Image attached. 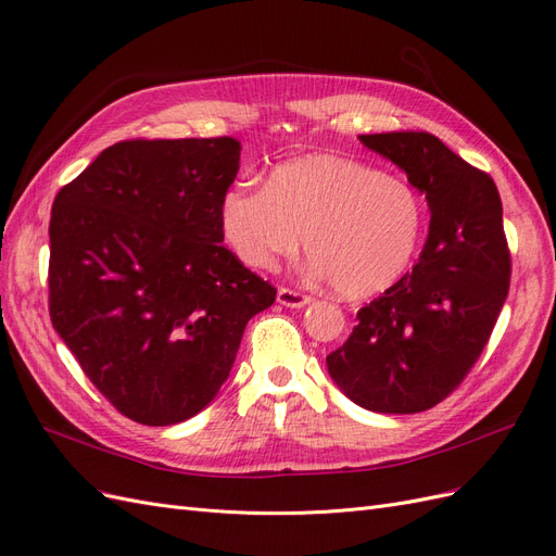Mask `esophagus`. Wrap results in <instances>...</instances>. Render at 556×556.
<instances>
[{"mask_svg": "<svg viewBox=\"0 0 556 556\" xmlns=\"http://www.w3.org/2000/svg\"><path fill=\"white\" fill-rule=\"evenodd\" d=\"M311 296L304 294V292H296V290H290V288H280L278 290V304L285 306V308H304L311 304Z\"/></svg>", "mask_w": 556, "mask_h": 556, "instance_id": "34e87169", "label": "esophagus"}]
</instances>
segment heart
<instances>
[{"label": "heart", "mask_w": 556, "mask_h": 556, "mask_svg": "<svg viewBox=\"0 0 556 556\" xmlns=\"http://www.w3.org/2000/svg\"><path fill=\"white\" fill-rule=\"evenodd\" d=\"M217 215L245 266L274 268L304 239L313 271L350 299L392 288L425 231L422 201L406 178L329 153L280 162L266 185H231Z\"/></svg>", "instance_id": "obj_1"}]
</instances>
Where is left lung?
Returning a JSON list of instances; mask_svg holds the SVG:
<instances>
[{
    "label": "left lung",
    "instance_id": "obj_1",
    "mask_svg": "<svg viewBox=\"0 0 556 556\" xmlns=\"http://www.w3.org/2000/svg\"><path fill=\"white\" fill-rule=\"evenodd\" d=\"M425 194L429 237L413 271L357 313L327 357L331 380L374 413H422L443 401L490 341L510 288V252L494 180L433 134H362Z\"/></svg>",
    "mask_w": 556,
    "mask_h": 556
}]
</instances>
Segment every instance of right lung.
Segmentation results:
<instances>
[{"label": "right lung", "instance_id": "1", "mask_svg": "<svg viewBox=\"0 0 556 556\" xmlns=\"http://www.w3.org/2000/svg\"><path fill=\"white\" fill-rule=\"evenodd\" d=\"M239 160L231 137L121 141L53 201L50 319L90 382L139 425L204 410L248 319L276 301L220 245L217 208Z\"/></svg>", "mask_w": 556, "mask_h": 556}]
</instances>
